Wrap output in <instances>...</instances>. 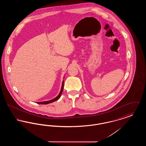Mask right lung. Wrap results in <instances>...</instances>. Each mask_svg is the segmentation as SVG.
Returning a JSON list of instances; mask_svg holds the SVG:
<instances>
[{"label": "right lung", "instance_id": "obj_1", "mask_svg": "<svg viewBox=\"0 0 146 146\" xmlns=\"http://www.w3.org/2000/svg\"><path fill=\"white\" fill-rule=\"evenodd\" d=\"M63 79H64V78H63ZM64 80H63L62 84V86H61V90H60V93H59V94L55 97V98H53V99H52V100H49V101H43V102H36L38 104H51V103H52V102H55L56 101H57V100H58L60 97H61V94H62V93L63 89V85H64Z\"/></svg>", "mask_w": 146, "mask_h": 146}]
</instances>
